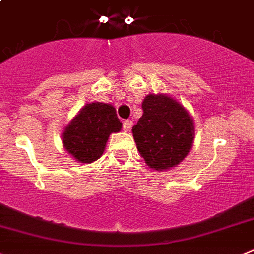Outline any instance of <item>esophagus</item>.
Wrapping results in <instances>:
<instances>
[{
    "instance_id": "obj_1",
    "label": "esophagus",
    "mask_w": 254,
    "mask_h": 254,
    "mask_svg": "<svg viewBox=\"0 0 254 254\" xmlns=\"http://www.w3.org/2000/svg\"><path fill=\"white\" fill-rule=\"evenodd\" d=\"M132 125H133V122H132V121H125V122H123V129H125V132L131 131Z\"/></svg>"
}]
</instances>
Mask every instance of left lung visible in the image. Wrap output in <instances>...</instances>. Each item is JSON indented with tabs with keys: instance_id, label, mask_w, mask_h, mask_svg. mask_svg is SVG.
I'll list each match as a JSON object with an SVG mask.
<instances>
[{
	"instance_id": "obj_1",
	"label": "left lung",
	"mask_w": 254,
	"mask_h": 254,
	"mask_svg": "<svg viewBox=\"0 0 254 254\" xmlns=\"http://www.w3.org/2000/svg\"><path fill=\"white\" fill-rule=\"evenodd\" d=\"M143 115L132 127L134 142L146 165L156 171L178 166L194 143V120L183 104L170 95H146Z\"/></svg>"
}]
</instances>
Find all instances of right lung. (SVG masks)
Masks as SVG:
<instances>
[{
  "instance_id": "right-lung-1",
  "label": "right lung",
  "mask_w": 254,
  "mask_h": 254,
  "mask_svg": "<svg viewBox=\"0 0 254 254\" xmlns=\"http://www.w3.org/2000/svg\"><path fill=\"white\" fill-rule=\"evenodd\" d=\"M122 129L116 108L108 103L85 104L63 131V146L80 164L94 162L103 155L112 133Z\"/></svg>"
}]
</instances>
